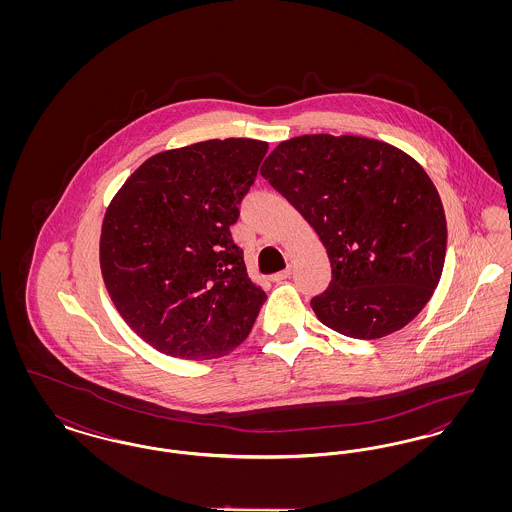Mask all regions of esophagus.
<instances>
[{
    "label": "esophagus",
    "instance_id": "esophagus-1",
    "mask_svg": "<svg viewBox=\"0 0 512 512\" xmlns=\"http://www.w3.org/2000/svg\"><path fill=\"white\" fill-rule=\"evenodd\" d=\"M290 274H292V268H284V270H280V272L272 274V276H270V280H272V282H282V280L290 278Z\"/></svg>",
    "mask_w": 512,
    "mask_h": 512
}]
</instances>
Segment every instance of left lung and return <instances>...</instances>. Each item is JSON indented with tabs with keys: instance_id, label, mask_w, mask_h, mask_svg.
<instances>
[{
	"instance_id": "left-lung-1",
	"label": "left lung",
	"mask_w": 512,
	"mask_h": 512,
	"mask_svg": "<svg viewBox=\"0 0 512 512\" xmlns=\"http://www.w3.org/2000/svg\"><path fill=\"white\" fill-rule=\"evenodd\" d=\"M261 174L326 247L332 282L311 299L324 326L376 340L424 309L445 263L447 222L411 155L363 136L305 134L274 147Z\"/></svg>"
}]
</instances>
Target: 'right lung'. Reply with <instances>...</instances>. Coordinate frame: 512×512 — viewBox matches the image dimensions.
Masks as SVG:
<instances>
[{"label": "right lung", "instance_id": "right-lung-1", "mask_svg": "<svg viewBox=\"0 0 512 512\" xmlns=\"http://www.w3.org/2000/svg\"><path fill=\"white\" fill-rule=\"evenodd\" d=\"M267 149L249 138L167 149L111 199L101 276L124 322L157 351L205 361L249 336L267 293L247 276L230 226Z\"/></svg>", "mask_w": 512, "mask_h": 512}]
</instances>
